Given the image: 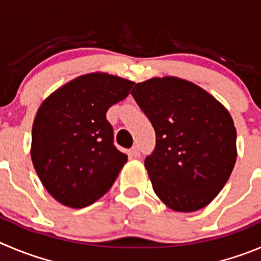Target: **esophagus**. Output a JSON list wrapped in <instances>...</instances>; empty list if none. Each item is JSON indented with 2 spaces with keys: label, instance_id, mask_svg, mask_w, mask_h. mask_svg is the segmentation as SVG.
Instances as JSON below:
<instances>
[{
  "label": "esophagus",
  "instance_id": "34e87169",
  "mask_svg": "<svg viewBox=\"0 0 261 261\" xmlns=\"http://www.w3.org/2000/svg\"><path fill=\"white\" fill-rule=\"evenodd\" d=\"M129 152H130V155H132L133 158H140V155H141L138 146H133V147L129 150Z\"/></svg>",
  "mask_w": 261,
  "mask_h": 261
}]
</instances>
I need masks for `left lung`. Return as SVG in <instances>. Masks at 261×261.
Wrapping results in <instances>:
<instances>
[{"label":"left lung","mask_w":261,"mask_h":261,"mask_svg":"<svg viewBox=\"0 0 261 261\" xmlns=\"http://www.w3.org/2000/svg\"><path fill=\"white\" fill-rule=\"evenodd\" d=\"M130 95L155 129V150L145 166L158 197L174 212L209 205L237 159L227 109L205 89L174 76L137 83Z\"/></svg>","instance_id":"left-lung-1"}]
</instances>
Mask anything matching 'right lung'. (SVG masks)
I'll use <instances>...</instances> for the list:
<instances>
[{
	"label": "right lung",
	"mask_w": 261,
	"mask_h": 261,
	"mask_svg": "<svg viewBox=\"0 0 261 261\" xmlns=\"http://www.w3.org/2000/svg\"><path fill=\"white\" fill-rule=\"evenodd\" d=\"M133 82L91 73L43 101L32 129L34 169L49 195L69 207L102 197L128 160L114 145L109 108L129 95Z\"/></svg>",
	"instance_id": "add662e5"
}]
</instances>
